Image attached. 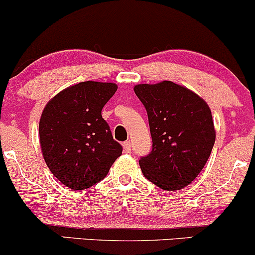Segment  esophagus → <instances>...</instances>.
Returning a JSON list of instances; mask_svg holds the SVG:
<instances>
[{"label":"esophagus","mask_w":255,"mask_h":255,"mask_svg":"<svg viewBox=\"0 0 255 255\" xmlns=\"http://www.w3.org/2000/svg\"><path fill=\"white\" fill-rule=\"evenodd\" d=\"M124 150H125V152H127V153H129L130 150H131L130 141H125L124 142Z\"/></svg>","instance_id":"34e87169"}]
</instances>
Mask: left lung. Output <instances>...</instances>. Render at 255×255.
Segmentation results:
<instances>
[{"label": "left lung", "mask_w": 255, "mask_h": 255, "mask_svg": "<svg viewBox=\"0 0 255 255\" xmlns=\"http://www.w3.org/2000/svg\"><path fill=\"white\" fill-rule=\"evenodd\" d=\"M134 92L147 113L152 136V151L139 159L142 174L165 191L188 186L215 145L209 105L172 81L136 85Z\"/></svg>", "instance_id": "1"}]
</instances>
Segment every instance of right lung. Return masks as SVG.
Masks as SVG:
<instances>
[{
  "instance_id": "1",
  "label": "right lung",
  "mask_w": 255,
  "mask_h": 255,
  "mask_svg": "<svg viewBox=\"0 0 255 255\" xmlns=\"http://www.w3.org/2000/svg\"><path fill=\"white\" fill-rule=\"evenodd\" d=\"M116 90L113 83L85 81L63 90L44 108L40 147L46 165L64 186H95L121 156V144L102 118V109Z\"/></svg>"
}]
</instances>
